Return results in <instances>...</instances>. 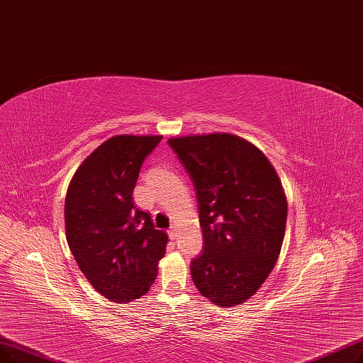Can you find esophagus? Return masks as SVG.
I'll list each match as a JSON object with an SVG mask.
<instances>
[{
    "label": "esophagus",
    "mask_w": 363,
    "mask_h": 363,
    "mask_svg": "<svg viewBox=\"0 0 363 363\" xmlns=\"http://www.w3.org/2000/svg\"><path fill=\"white\" fill-rule=\"evenodd\" d=\"M168 235H169L171 239H174L177 236V228L176 226H171L169 230H168Z\"/></svg>",
    "instance_id": "esophagus-1"
}]
</instances>
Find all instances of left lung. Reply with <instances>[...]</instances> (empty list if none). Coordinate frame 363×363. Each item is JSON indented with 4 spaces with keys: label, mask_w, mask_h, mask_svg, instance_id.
<instances>
[{
    "label": "left lung",
    "mask_w": 363,
    "mask_h": 363,
    "mask_svg": "<svg viewBox=\"0 0 363 363\" xmlns=\"http://www.w3.org/2000/svg\"><path fill=\"white\" fill-rule=\"evenodd\" d=\"M168 145L191 177L203 251L192 281L216 306L232 307L258 291L278 260L286 198L266 155L239 135L172 137Z\"/></svg>",
    "instance_id": "left-lung-1"
}]
</instances>
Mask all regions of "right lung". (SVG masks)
<instances>
[{
  "mask_svg": "<svg viewBox=\"0 0 363 363\" xmlns=\"http://www.w3.org/2000/svg\"><path fill=\"white\" fill-rule=\"evenodd\" d=\"M162 135H113L79 165L65 199L66 240L103 297L130 303L157 279L168 236L133 202L142 164Z\"/></svg>",
  "mask_w": 363,
  "mask_h": 363,
  "instance_id": "add662e5",
  "label": "right lung"
}]
</instances>
